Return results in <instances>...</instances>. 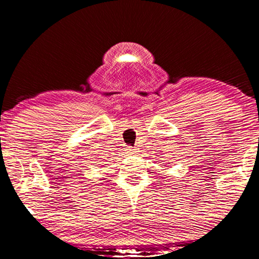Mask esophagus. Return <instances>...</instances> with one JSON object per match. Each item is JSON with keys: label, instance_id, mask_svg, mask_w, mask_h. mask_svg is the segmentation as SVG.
Returning a JSON list of instances; mask_svg holds the SVG:
<instances>
[{"label": "esophagus", "instance_id": "34e87169", "mask_svg": "<svg viewBox=\"0 0 259 259\" xmlns=\"http://www.w3.org/2000/svg\"><path fill=\"white\" fill-rule=\"evenodd\" d=\"M127 152H128V154H133L134 152H136V150H134V148H132V147H127Z\"/></svg>", "mask_w": 259, "mask_h": 259}]
</instances>
